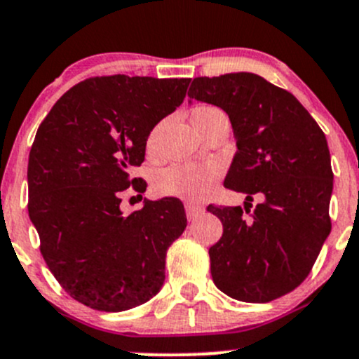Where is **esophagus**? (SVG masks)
Instances as JSON below:
<instances>
[{"mask_svg": "<svg viewBox=\"0 0 359 359\" xmlns=\"http://www.w3.org/2000/svg\"><path fill=\"white\" fill-rule=\"evenodd\" d=\"M205 212V208H203L201 205H194V203H186V215L189 220H194L198 215H201V213Z\"/></svg>", "mask_w": 359, "mask_h": 359, "instance_id": "34e87169", "label": "esophagus"}]
</instances>
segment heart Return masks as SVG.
Instances as JSON below:
<instances>
[{"label": "heart", "instance_id": "heart-1", "mask_svg": "<svg viewBox=\"0 0 359 359\" xmlns=\"http://www.w3.org/2000/svg\"><path fill=\"white\" fill-rule=\"evenodd\" d=\"M213 112H219L217 107L200 106L193 112V123L203 121ZM156 142V132L151 133L147 140V147L153 149ZM220 168L219 163H179L168 168L161 170L154 180V189L161 196H173L187 201H201L212 194L215 189V184L219 180Z\"/></svg>", "mask_w": 359, "mask_h": 359}]
</instances>
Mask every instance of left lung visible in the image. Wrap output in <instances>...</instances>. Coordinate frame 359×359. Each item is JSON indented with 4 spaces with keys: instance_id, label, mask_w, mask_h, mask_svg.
Wrapping results in <instances>:
<instances>
[{
    "instance_id": "obj_1",
    "label": "left lung",
    "mask_w": 359,
    "mask_h": 359,
    "mask_svg": "<svg viewBox=\"0 0 359 359\" xmlns=\"http://www.w3.org/2000/svg\"><path fill=\"white\" fill-rule=\"evenodd\" d=\"M187 95L227 112L238 153L224 186L247 194L245 210L206 208L224 227L208 250L213 283L243 302L280 299L306 280L332 231L323 130L290 92L252 72L194 78ZM255 194L264 201L250 210Z\"/></svg>"
}]
</instances>
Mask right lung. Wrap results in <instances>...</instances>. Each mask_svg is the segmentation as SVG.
Listing matches in <instances>:
<instances>
[{
	"instance_id": "add662e5",
	"label": "right lung",
	"mask_w": 359,
	"mask_h": 359,
	"mask_svg": "<svg viewBox=\"0 0 359 359\" xmlns=\"http://www.w3.org/2000/svg\"><path fill=\"white\" fill-rule=\"evenodd\" d=\"M191 78L97 76L67 90L36 132L27 165L29 217L46 266L69 295L118 313L165 281L170 245L187 226L177 198L119 210L151 130L182 104Z\"/></svg>"
}]
</instances>
